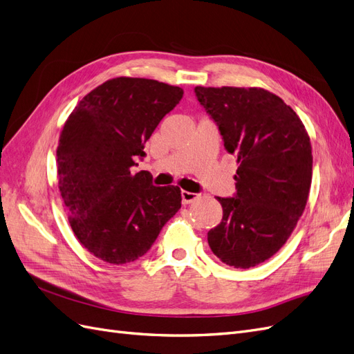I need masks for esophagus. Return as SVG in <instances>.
Returning a JSON list of instances; mask_svg holds the SVG:
<instances>
[{
  "label": "esophagus",
  "instance_id": "34e87169",
  "mask_svg": "<svg viewBox=\"0 0 354 354\" xmlns=\"http://www.w3.org/2000/svg\"><path fill=\"white\" fill-rule=\"evenodd\" d=\"M196 198H198V195H196V194H194V192L181 190V201H183V203H190V202H194Z\"/></svg>",
  "mask_w": 354,
  "mask_h": 354
}]
</instances>
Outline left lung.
<instances>
[{
    "mask_svg": "<svg viewBox=\"0 0 354 354\" xmlns=\"http://www.w3.org/2000/svg\"><path fill=\"white\" fill-rule=\"evenodd\" d=\"M236 158V194L217 198L223 218L208 232L211 251L234 269L269 260L291 236L312 185V145L301 120L263 88L195 87Z\"/></svg>",
    "mask_w": 354,
    "mask_h": 354,
    "instance_id": "left-lung-1",
    "label": "left lung"
}]
</instances>
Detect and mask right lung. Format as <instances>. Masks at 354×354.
I'll return each mask as SVG.
<instances>
[{
	"label": "right lung",
	"mask_w": 354,
	"mask_h": 354,
	"mask_svg": "<svg viewBox=\"0 0 354 354\" xmlns=\"http://www.w3.org/2000/svg\"><path fill=\"white\" fill-rule=\"evenodd\" d=\"M183 90L155 80L120 77L78 103L57 146L59 189L82 246L111 264L143 257L181 208L177 186L152 185L134 173L145 143Z\"/></svg>",
	"instance_id": "right-lung-1"
}]
</instances>
